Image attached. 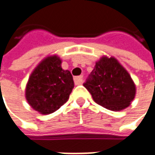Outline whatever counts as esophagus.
I'll list each match as a JSON object with an SVG mask.
<instances>
[{
    "mask_svg": "<svg viewBox=\"0 0 155 155\" xmlns=\"http://www.w3.org/2000/svg\"><path fill=\"white\" fill-rule=\"evenodd\" d=\"M74 83H75V84H77V85H78V84H83V77H82V76H79V77H75Z\"/></svg>",
    "mask_w": 155,
    "mask_h": 155,
    "instance_id": "34e87169",
    "label": "esophagus"
}]
</instances>
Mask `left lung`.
I'll list each match as a JSON object with an SVG mask.
<instances>
[{"label":"left lung","instance_id":"8db88e82","mask_svg":"<svg viewBox=\"0 0 155 155\" xmlns=\"http://www.w3.org/2000/svg\"><path fill=\"white\" fill-rule=\"evenodd\" d=\"M84 86L97 104L112 111L128 107L136 92L131 76L114 57L103 56L97 61Z\"/></svg>","mask_w":155,"mask_h":155}]
</instances>
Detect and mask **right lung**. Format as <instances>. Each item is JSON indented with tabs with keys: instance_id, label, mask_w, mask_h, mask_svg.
I'll return each mask as SVG.
<instances>
[{
	"instance_id": "add662e5",
	"label": "right lung",
	"mask_w": 155,
	"mask_h": 155,
	"mask_svg": "<svg viewBox=\"0 0 155 155\" xmlns=\"http://www.w3.org/2000/svg\"><path fill=\"white\" fill-rule=\"evenodd\" d=\"M62 60L57 55L45 58L31 73L26 86V98L33 110L48 115L68 101L74 88L73 78L63 70Z\"/></svg>"
}]
</instances>
